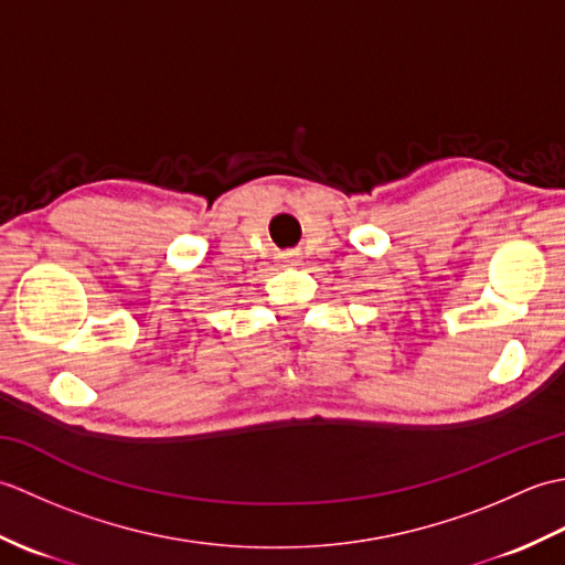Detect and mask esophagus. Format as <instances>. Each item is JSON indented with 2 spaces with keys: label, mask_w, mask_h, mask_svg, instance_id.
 <instances>
[{
  "label": "esophagus",
  "mask_w": 565,
  "mask_h": 565,
  "mask_svg": "<svg viewBox=\"0 0 565 565\" xmlns=\"http://www.w3.org/2000/svg\"><path fill=\"white\" fill-rule=\"evenodd\" d=\"M279 259H281V264H289V267H291V264L298 262V255H296V252H284V255H279Z\"/></svg>",
  "instance_id": "esophagus-1"
}]
</instances>
